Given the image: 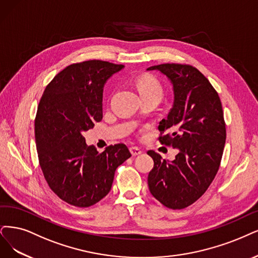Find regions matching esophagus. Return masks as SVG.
I'll return each instance as SVG.
<instances>
[{
    "label": "esophagus",
    "mask_w": 258,
    "mask_h": 258,
    "mask_svg": "<svg viewBox=\"0 0 258 258\" xmlns=\"http://www.w3.org/2000/svg\"><path fill=\"white\" fill-rule=\"evenodd\" d=\"M130 151H131V153H132L133 156H138V155H140L142 153V151L139 148H137V147H132L130 149Z\"/></svg>",
    "instance_id": "esophagus-1"
}]
</instances>
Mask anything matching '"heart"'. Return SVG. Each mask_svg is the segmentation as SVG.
I'll return each instance as SVG.
<instances>
[{
  "label": "heart",
  "mask_w": 258,
  "mask_h": 258,
  "mask_svg": "<svg viewBox=\"0 0 258 258\" xmlns=\"http://www.w3.org/2000/svg\"><path fill=\"white\" fill-rule=\"evenodd\" d=\"M136 87L141 99L155 98L161 100L164 97V87L153 75H142L136 80Z\"/></svg>",
  "instance_id": "obj_1"
}]
</instances>
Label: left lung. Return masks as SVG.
Here are the masks:
<instances>
[{"label":"left lung","mask_w":258,"mask_h":258,"mask_svg":"<svg viewBox=\"0 0 258 258\" xmlns=\"http://www.w3.org/2000/svg\"><path fill=\"white\" fill-rule=\"evenodd\" d=\"M147 70L161 72L173 85V107L159 122L158 140L178 151L170 163L148 151L154 160L149 189L166 207L183 209L205 194L220 167L226 138L222 104L212 84L192 66L163 63Z\"/></svg>","instance_id":"8db88e82"}]
</instances>
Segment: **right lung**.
Returning a JSON list of instances; mask_svg holds the SVG:
<instances>
[{
    "mask_svg": "<svg viewBox=\"0 0 258 258\" xmlns=\"http://www.w3.org/2000/svg\"><path fill=\"white\" fill-rule=\"evenodd\" d=\"M123 64L104 60L72 63L45 87L35 118L38 159L52 191L76 207L97 204L110 191L114 171L132 156L123 144L99 153L84 132L103 118L104 84Z\"/></svg>",
    "mask_w": 258,
    "mask_h": 258,
    "instance_id": "1",
    "label": "right lung"
}]
</instances>
